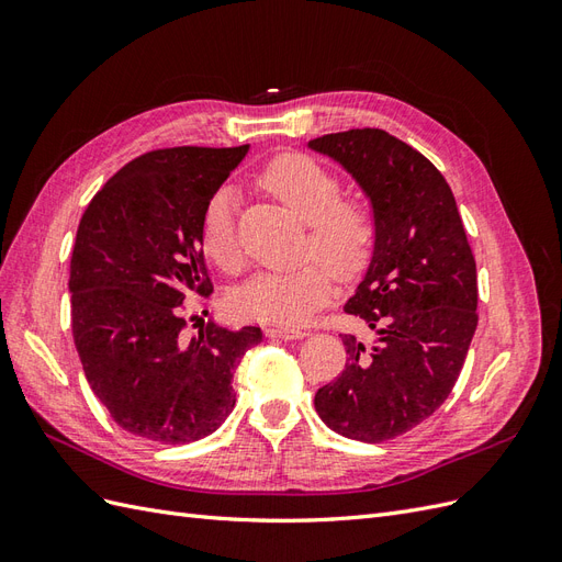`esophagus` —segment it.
Returning <instances> with one entry per match:
<instances>
[{
    "label": "esophagus",
    "mask_w": 562,
    "mask_h": 562,
    "mask_svg": "<svg viewBox=\"0 0 562 562\" xmlns=\"http://www.w3.org/2000/svg\"><path fill=\"white\" fill-rule=\"evenodd\" d=\"M265 335L267 337H274V339H300L307 333H304L302 328H288V326H267L265 328Z\"/></svg>",
    "instance_id": "esophagus-1"
}]
</instances>
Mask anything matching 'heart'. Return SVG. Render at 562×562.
<instances>
[{
	"label": "heart",
	"mask_w": 562,
	"mask_h": 562,
	"mask_svg": "<svg viewBox=\"0 0 562 562\" xmlns=\"http://www.w3.org/2000/svg\"><path fill=\"white\" fill-rule=\"evenodd\" d=\"M262 184L307 223L304 255L322 262L310 260L295 269L258 271L232 293L229 307L246 321L297 326L333 297L330 270L339 279H353L370 265L380 236L378 213L366 196L342 194V180L328 166L295 151L271 159L262 171ZM201 246L220 269H241L236 194L229 184L220 187L206 203Z\"/></svg>",
	"instance_id": "1"
}]
</instances>
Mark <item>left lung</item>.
Returning a JSON list of instances; mask_svg holds the SVG:
<instances>
[{
	"instance_id": "obj_1",
	"label": "left lung",
	"mask_w": 562,
	"mask_h": 562,
	"mask_svg": "<svg viewBox=\"0 0 562 562\" xmlns=\"http://www.w3.org/2000/svg\"><path fill=\"white\" fill-rule=\"evenodd\" d=\"M342 164L378 213V248L345 312L375 330L366 347L342 333L347 366L316 391L337 434L382 443L431 417L462 372L479 326V277L462 215L438 168L382 128L310 140Z\"/></svg>"
}]
</instances>
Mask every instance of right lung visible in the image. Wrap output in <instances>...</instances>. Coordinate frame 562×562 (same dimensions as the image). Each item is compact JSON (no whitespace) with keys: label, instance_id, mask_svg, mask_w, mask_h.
Instances as JSON below:
<instances>
[{"label":"right lung","instance_id":"add662e5","mask_svg":"<svg viewBox=\"0 0 562 562\" xmlns=\"http://www.w3.org/2000/svg\"><path fill=\"white\" fill-rule=\"evenodd\" d=\"M246 151L149 149L119 168L79 220L75 347L93 394L133 436L182 446L213 434L236 403L234 368L262 342L260 328L232 330L213 318L184 335V300L213 293L203 211Z\"/></svg>","mask_w":562,"mask_h":562}]
</instances>
